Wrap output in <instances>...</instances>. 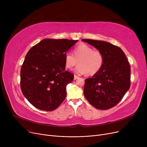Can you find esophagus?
I'll use <instances>...</instances> for the list:
<instances>
[{
	"label": "esophagus",
	"mask_w": 147,
	"mask_h": 147,
	"mask_svg": "<svg viewBox=\"0 0 147 147\" xmlns=\"http://www.w3.org/2000/svg\"><path fill=\"white\" fill-rule=\"evenodd\" d=\"M79 79V77L78 76L74 75V80H76V79Z\"/></svg>",
	"instance_id": "obj_1"
}]
</instances>
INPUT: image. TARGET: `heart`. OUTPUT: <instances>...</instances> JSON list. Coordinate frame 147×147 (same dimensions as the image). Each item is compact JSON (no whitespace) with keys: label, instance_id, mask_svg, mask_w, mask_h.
<instances>
[{"label":"heart","instance_id":"1","mask_svg":"<svg viewBox=\"0 0 147 147\" xmlns=\"http://www.w3.org/2000/svg\"><path fill=\"white\" fill-rule=\"evenodd\" d=\"M104 63L103 53L94 49L86 44H80L73 50V55L67 52L64 55V63L68 69H72L79 64L75 69L76 73L79 74H87L94 75L99 71Z\"/></svg>","mask_w":147,"mask_h":147}]
</instances>
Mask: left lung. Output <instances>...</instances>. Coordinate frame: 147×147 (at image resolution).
<instances>
[{"label":"left lung","mask_w":147,"mask_h":147,"mask_svg":"<svg viewBox=\"0 0 147 147\" xmlns=\"http://www.w3.org/2000/svg\"><path fill=\"white\" fill-rule=\"evenodd\" d=\"M101 51L104 63L99 71L85 80L83 93L88 101L99 110L117 104L129 89L130 66L123 51L117 46L101 40L82 39Z\"/></svg>","instance_id":"obj_1"}]
</instances>
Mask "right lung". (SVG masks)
Instances as JSON below:
<instances>
[{
    "mask_svg": "<svg viewBox=\"0 0 147 147\" xmlns=\"http://www.w3.org/2000/svg\"><path fill=\"white\" fill-rule=\"evenodd\" d=\"M78 40L45 38L27 52L21 67V89L31 104L51 111L64 101L74 75L65 71V53Z\"/></svg>",
    "mask_w": 147,
    "mask_h": 147,
    "instance_id": "obj_1",
    "label": "right lung"
}]
</instances>
